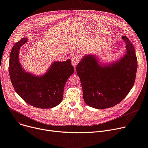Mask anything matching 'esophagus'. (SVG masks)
<instances>
[{"instance_id":"obj_1","label":"esophagus","mask_w":148,"mask_h":148,"mask_svg":"<svg viewBox=\"0 0 148 148\" xmlns=\"http://www.w3.org/2000/svg\"><path fill=\"white\" fill-rule=\"evenodd\" d=\"M79 61V59L78 57H74L71 59V64L74 67H75L77 66Z\"/></svg>"}]
</instances>
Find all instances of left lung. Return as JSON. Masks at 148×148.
Returning a JSON list of instances; mask_svg holds the SVG:
<instances>
[{
	"label": "left lung",
	"instance_id": "8db88e82",
	"mask_svg": "<svg viewBox=\"0 0 148 148\" xmlns=\"http://www.w3.org/2000/svg\"><path fill=\"white\" fill-rule=\"evenodd\" d=\"M126 53L117 62L101 66L96 57H84L76 67L83 88L85 103L93 108L113 107L128 95L135 83L138 67L137 57L132 44L122 36Z\"/></svg>",
	"mask_w": 148,
	"mask_h": 148
}]
</instances>
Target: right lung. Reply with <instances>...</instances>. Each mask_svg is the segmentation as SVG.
<instances>
[{
	"label": "right lung",
	"instance_id": "right-lung-1",
	"mask_svg": "<svg viewBox=\"0 0 148 148\" xmlns=\"http://www.w3.org/2000/svg\"><path fill=\"white\" fill-rule=\"evenodd\" d=\"M22 38L13 47L9 58V73L12 84L18 95L28 104L39 109H50L62 100L64 88L74 71L71 60L54 62L42 76L26 73L19 61L21 46L27 42Z\"/></svg>",
	"mask_w": 148,
	"mask_h": 148
}]
</instances>
